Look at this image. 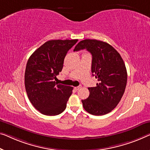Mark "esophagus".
<instances>
[{"label":"esophagus","instance_id":"esophagus-1","mask_svg":"<svg viewBox=\"0 0 150 150\" xmlns=\"http://www.w3.org/2000/svg\"><path fill=\"white\" fill-rule=\"evenodd\" d=\"M80 88H81V87H80V86H78V87H75V88H74V89H75V91H77V90H79V89Z\"/></svg>","mask_w":150,"mask_h":150}]
</instances>
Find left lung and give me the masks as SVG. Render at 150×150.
I'll return each instance as SVG.
<instances>
[{
	"label": "left lung",
	"mask_w": 150,
	"mask_h": 150,
	"mask_svg": "<svg viewBox=\"0 0 150 150\" xmlns=\"http://www.w3.org/2000/svg\"><path fill=\"white\" fill-rule=\"evenodd\" d=\"M83 49L91 54V73L98 83L96 87L88 88L89 96L81 100L83 106L91 115H104L117 106L124 94L126 67L120 54L106 42L84 40L76 45L74 51Z\"/></svg>",
	"instance_id": "left-lung-1"
}]
</instances>
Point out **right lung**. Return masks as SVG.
Returning a JSON list of instances; mask_svg holds the SVG:
<instances>
[{"mask_svg": "<svg viewBox=\"0 0 150 150\" xmlns=\"http://www.w3.org/2000/svg\"><path fill=\"white\" fill-rule=\"evenodd\" d=\"M77 40H54L44 43L29 58L25 71V87L31 103L40 113L55 116L67 107L73 87L58 84L64 57Z\"/></svg>", "mask_w": 150, "mask_h": 150, "instance_id": "obj_1", "label": "right lung"}]
</instances>
